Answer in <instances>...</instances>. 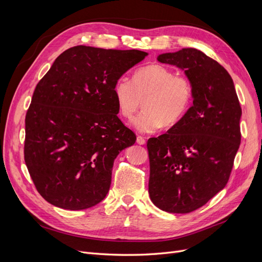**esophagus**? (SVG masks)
I'll return each instance as SVG.
<instances>
[{
  "label": "esophagus",
  "instance_id": "esophagus-1",
  "mask_svg": "<svg viewBox=\"0 0 262 262\" xmlns=\"http://www.w3.org/2000/svg\"><path fill=\"white\" fill-rule=\"evenodd\" d=\"M137 142H138L139 144L143 145V144H145V143H146V140H145V138H144V137H142V136H138V137H137Z\"/></svg>",
  "mask_w": 262,
  "mask_h": 262
}]
</instances>
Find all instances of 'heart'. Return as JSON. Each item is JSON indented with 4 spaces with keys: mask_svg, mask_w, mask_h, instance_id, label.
Returning a JSON list of instances; mask_svg holds the SVG:
<instances>
[{
    "mask_svg": "<svg viewBox=\"0 0 262 262\" xmlns=\"http://www.w3.org/2000/svg\"><path fill=\"white\" fill-rule=\"evenodd\" d=\"M114 94L120 115L131 119L142 105L144 109L134 119V126L145 133L155 132L163 124L176 125L187 114L193 100V85L187 75L158 63L134 71L132 81L119 77Z\"/></svg>",
    "mask_w": 262,
    "mask_h": 262,
    "instance_id": "obj_1",
    "label": "heart"
}]
</instances>
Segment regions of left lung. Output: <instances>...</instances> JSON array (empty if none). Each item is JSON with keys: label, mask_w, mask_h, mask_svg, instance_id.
Instances as JSON below:
<instances>
[{"label": "left lung", "mask_w": 262, "mask_h": 262, "mask_svg": "<svg viewBox=\"0 0 262 262\" xmlns=\"http://www.w3.org/2000/svg\"><path fill=\"white\" fill-rule=\"evenodd\" d=\"M157 60L185 70L193 105L165 134L148 139V193L161 210L186 214L226 186L241 144L242 108L231 75L202 51L184 48Z\"/></svg>", "instance_id": "obj_1"}]
</instances>
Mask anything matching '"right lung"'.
Wrapping results in <instances>:
<instances>
[{
  "label": "right lung",
  "instance_id": "obj_1",
  "mask_svg": "<svg viewBox=\"0 0 262 262\" xmlns=\"http://www.w3.org/2000/svg\"><path fill=\"white\" fill-rule=\"evenodd\" d=\"M146 55L76 46L39 81L25 118L24 158L46 201L84 210L106 196L117 155L137 140L117 116L114 87Z\"/></svg>",
  "mask_w": 262,
  "mask_h": 262
}]
</instances>
